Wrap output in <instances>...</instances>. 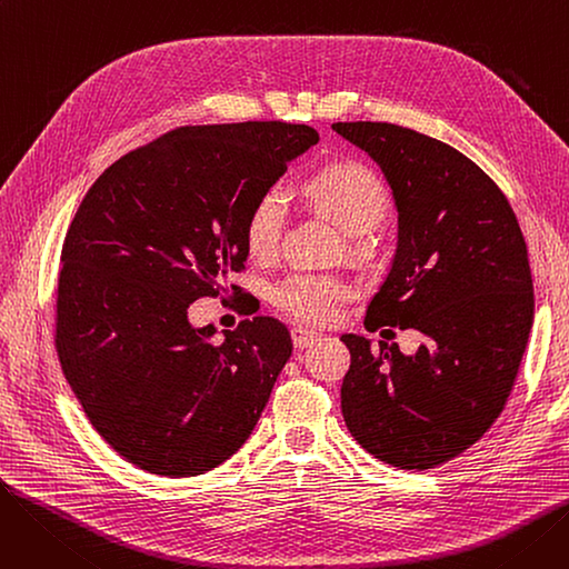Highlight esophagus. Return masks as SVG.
I'll return each mask as SVG.
<instances>
[{
	"instance_id": "esophagus-1",
	"label": "esophagus",
	"mask_w": 569,
	"mask_h": 569,
	"mask_svg": "<svg viewBox=\"0 0 569 569\" xmlns=\"http://www.w3.org/2000/svg\"><path fill=\"white\" fill-rule=\"evenodd\" d=\"M290 337H292L295 348H307V346H311V343L318 339V335L311 332V330H307V327H292Z\"/></svg>"
}]
</instances>
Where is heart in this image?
Masks as SVG:
<instances>
[{"label": "heart", "instance_id": "obj_1", "mask_svg": "<svg viewBox=\"0 0 569 569\" xmlns=\"http://www.w3.org/2000/svg\"><path fill=\"white\" fill-rule=\"evenodd\" d=\"M307 196L350 234H362L378 226L387 209L382 179L362 163H330L316 170L305 184ZM288 219V196L281 187L264 189L251 204L244 221V242L253 258H269L277 247ZM350 286L322 272H290L272 288V305L290 318L325 325L335 320L348 300Z\"/></svg>", "mask_w": 569, "mask_h": 569}]
</instances>
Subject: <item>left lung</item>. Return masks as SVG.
<instances>
[{
    "mask_svg": "<svg viewBox=\"0 0 569 569\" xmlns=\"http://www.w3.org/2000/svg\"><path fill=\"white\" fill-rule=\"evenodd\" d=\"M332 129L380 166L399 212L367 330L399 325L427 337L403 355L343 335V420L376 459L436 468L480 440L512 392L535 309L526 239L505 193L459 149L387 122Z\"/></svg>",
    "mask_w": 569,
    "mask_h": 569,
    "instance_id": "1",
    "label": "left lung"
}]
</instances>
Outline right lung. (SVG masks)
<instances>
[{"label": "right lung", "instance_id": "right-lung-1", "mask_svg": "<svg viewBox=\"0 0 569 569\" xmlns=\"http://www.w3.org/2000/svg\"><path fill=\"white\" fill-rule=\"evenodd\" d=\"M307 124L179 127L114 161L82 198L62 249L54 346L87 420L133 466L193 477L247 442L292 341L256 316L214 341L198 297L242 272L244 221ZM237 295V286H232Z\"/></svg>", "mask_w": 569, "mask_h": 569}]
</instances>
